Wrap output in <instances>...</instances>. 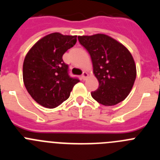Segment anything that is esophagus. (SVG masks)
Returning a JSON list of instances; mask_svg holds the SVG:
<instances>
[{
	"label": "esophagus",
	"mask_w": 160,
	"mask_h": 160,
	"mask_svg": "<svg viewBox=\"0 0 160 160\" xmlns=\"http://www.w3.org/2000/svg\"><path fill=\"white\" fill-rule=\"evenodd\" d=\"M87 77H88V73H87V72H83L81 76L82 79V80H86V78H87Z\"/></svg>",
	"instance_id": "esophagus-1"
}]
</instances>
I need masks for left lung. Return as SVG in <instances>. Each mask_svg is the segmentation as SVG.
<instances>
[{"label": "left lung", "instance_id": "1", "mask_svg": "<svg viewBox=\"0 0 160 160\" xmlns=\"http://www.w3.org/2000/svg\"><path fill=\"white\" fill-rule=\"evenodd\" d=\"M79 43L90 53L99 87L91 92L104 106L116 105L131 92L136 78L132 55L122 44L105 34L78 36Z\"/></svg>", "mask_w": 160, "mask_h": 160}]
</instances>
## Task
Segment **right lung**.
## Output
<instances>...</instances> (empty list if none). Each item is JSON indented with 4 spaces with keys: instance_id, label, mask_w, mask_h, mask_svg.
Here are the masks:
<instances>
[{
    "instance_id": "add662e5",
    "label": "right lung",
    "mask_w": 160,
    "mask_h": 160,
    "mask_svg": "<svg viewBox=\"0 0 160 160\" xmlns=\"http://www.w3.org/2000/svg\"><path fill=\"white\" fill-rule=\"evenodd\" d=\"M77 42V36L53 32L38 41L26 54L23 81L31 97L46 108H55L70 97L78 78L70 77L62 56Z\"/></svg>"
}]
</instances>
